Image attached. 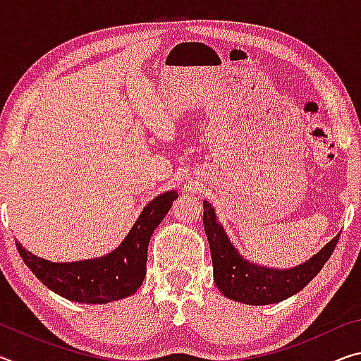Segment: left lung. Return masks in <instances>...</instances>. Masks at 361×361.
<instances>
[{
  "instance_id": "obj_1",
  "label": "left lung",
  "mask_w": 361,
  "mask_h": 361,
  "mask_svg": "<svg viewBox=\"0 0 361 361\" xmlns=\"http://www.w3.org/2000/svg\"><path fill=\"white\" fill-rule=\"evenodd\" d=\"M204 228L210 243L213 277L218 290L226 298L252 305L276 304L301 291L325 266L341 235H336L304 264L279 271L243 259L218 223L215 209L207 200H204Z\"/></svg>"
}]
</instances>
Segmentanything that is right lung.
<instances>
[{"instance_id": "right-lung-1", "label": "right lung", "mask_w": 361, "mask_h": 361, "mask_svg": "<svg viewBox=\"0 0 361 361\" xmlns=\"http://www.w3.org/2000/svg\"><path fill=\"white\" fill-rule=\"evenodd\" d=\"M176 197L178 192L169 191L152 199L124 242L113 253L99 259L51 262L32 255L19 242H16V245L27 267L57 295L84 304L118 301L133 295L142 286L149 239Z\"/></svg>"}]
</instances>
